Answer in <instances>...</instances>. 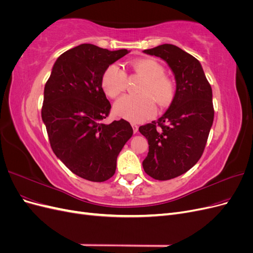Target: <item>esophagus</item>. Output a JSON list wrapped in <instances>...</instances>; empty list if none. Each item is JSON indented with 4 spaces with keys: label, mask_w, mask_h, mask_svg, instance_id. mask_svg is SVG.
<instances>
[{
    "label": "esophagus",
    "mask_w": 253,
    "mask_h": 253,
    "mask_svg": "<svg viewBox=\"0 0 253 253\" xmlns=\"http://www.w3.org/2000/svg\"><path fill=\"white\" fill-rule=\"evenodd\" d=\"M131 126H132V127H133V131H134V133H137V131H138V126H137L136 124H131Z\"/></svg>",
    "instance_id": "34e87169"
}]
</instances>
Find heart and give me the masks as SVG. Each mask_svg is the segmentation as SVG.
<instances>
[{
    "label": "heart",
    "mask_w": 253,
    "mask_h": 253,
    "mask_svg": "<svg viewBox=\"0 0 253 253\" xmlns=\"http://www.w3.org/2000/svg\"><path fill=\"white\" fill-rule=\"evenodd\" d=\"M132 70L143 79L138 87L139 95H126L114 104L117 116L138 122L151 117L155 112L153 98L160 106L169 104L174 97V84L164 75V68L152 59H138L129 63ZM126 74L117 64L110 65L101 79L102 88L111 98L118 97L126 88Z\"/></svg>",
    "instance_id": "b5f03b06"
}]
</instances>
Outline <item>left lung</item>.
<instances>
[{
	"label": "left lung",
	"mask_w": 253,
	"mask_h": 253,
	"mask_svg": "<svg viewBox=\"0 0 253 253\" xmlns=\"http://www.w3.org/2000/svg\"><path fill=\"white\" fill-rule=\"evenodd\" d=\"M143 52L163 59L176 82L169 109L139 127L149 143L144 172L168 180L189 171L203 154L214 118L212 88L200 61L175 45L163 44Z\"/></svg>",
	"instance_id": "8db88e82"
}]
</instances>
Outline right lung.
Segmentation results:
<instances>
[{"label": "right lung", "instance_id": "obj_1", "mask_svg": "<svg viewBox=\"0 0 253 253\" xmlns=\"http://www.w3.org/2000/svg\"><path fill=\"white\" fill-rule=\"evenodd\" d=\"M129 50L81 44L62 53L44 87L42 120L51 149L74 174L90 181L108 180L117 157L133 135L125 119L106 125L111 103L101 79L111 64Z\"/></svg>", "mask_w": 253, "mask_h": 253}]
</instances>
